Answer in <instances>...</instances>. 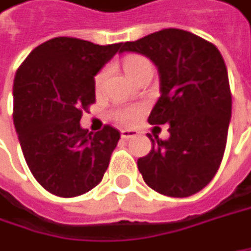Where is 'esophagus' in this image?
Wrapping results in <instances>:
<instances>
[{"mask_svg": "<svg viewBox=\"0 0 251 251\" xmlns=\"http://www.w3.org/2000/svg\"><path fill=\"white\" fill-rule=\"evenodd\" d=\"M138 135V130H133V129H122L121 130V136L124 139H129V138H133Z\"/></svg>", "mask_w": 251, "mask_h": 251, "instance_id": "esophagus-1", "label": "esophagus"}]
</instances>
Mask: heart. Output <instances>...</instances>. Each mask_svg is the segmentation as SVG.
<instances>
[{"label": "heart", "instance_id": "b5f03b06", "mask_svg": "<svg viewBox=\"0 0 251 251\" xmlns=\"http://www.w3.org/2000/svg\"><path fill=\"white\" fill-rule=\"evenodd\" d=\"M124 66H125L126 73H127V76H129L130 79H132L139 70H142V69H145V67H152L148 58L144 57V56H138V54H132V56L126 57ZM103 77H104V72H102L100 75H98V77H96V86H100V83L103 81ZM139 112H141L139 107L126 106V107H121V109L115 110V112H113V118H115L118 122H121L122 125H132V124L138 119Z\"/></svg>", "mask_w": 251, "mask_h": 251}]
</instances>
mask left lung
I'll return each mask as SVG.
<instances>
[{
    "mask_svg": "<svg viewBox=\"0 0 251 251\" xmlns=\"http://www.w3.org/2000/svg\"><path fill=\"white\" fill-rule=\"evenodd\" d=\"M124 51L144 54L156 66L161 96L148 122L170 125L165 141L148 135L152 149L138 159L144 181L156 193L175 198L201 191L221 164L231 119V92L221 53L210 41L178 28L126 41Z\"/></svg>",
    "mask_w": 251,
    "mask_h": 251,
    "instance_id": "1",
    "label": "left lung"
}]
</instances>
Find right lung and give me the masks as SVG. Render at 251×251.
Wrapping results in <instances>:
<instances>
[{"mask_svg": "<svg viewBox=\"0 0 251 251\" xmlns=\"http://www.w3.org/2000/svg\"><path fill=\"white\" fill-rule=\"evenodd\" d=\"M116 53L122 43L56 37L35 47L15 73V130L30 171L49 193L77 197L102 181L121 133L109 125L92 133L80 119L95 103V76Z\"/></svg>", "mask_w": 251, "mask_h": 251, "instance_id": "1", "label": "right lung"}]
</instances>
